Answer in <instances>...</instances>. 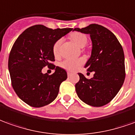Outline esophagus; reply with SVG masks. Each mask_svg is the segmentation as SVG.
<instances>
[{"label": "esophagus", "instance_id": "34e87169", "mask_svg": "<svg viewBox=\"0 0 135 135\" xmlns=\"http://www.w3.org/2000/svg\"><path fill=\"white\" fill-rule=\"evenodd\" d=\"M70 75H71V73L68 72V77H70Z\"/></svg>", "mask_w": 135, "mask_h": 135}]
</instances>
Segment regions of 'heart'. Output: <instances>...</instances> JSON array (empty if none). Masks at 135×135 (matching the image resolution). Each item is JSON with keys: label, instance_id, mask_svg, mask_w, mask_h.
Instances as JSON below:
<instances>
[{"label": "heart", "instance_id": "obj_1", "mask_svg": "<svg viewBox=\"0 0 135 135\" xmlns=\"http://www.w3.org/2000/svg\"><path fill=\"white\" fill-rule=\"evenodd\" d=\"M70 37L75 44L81 48L84 47L87 43L88 39L86 35L81 32H73L70 34ZM62 42V38L59 39L57 41L55 42V44L53 46V53L55 57H58L60 55V49ZM84 62L85 60L84 58L66 59L60 63V67L68 71L74 72L75 70H77L82 65H84Z\"/></svg>", "mask_w": 135, "mask_h": 135}]
</instances>
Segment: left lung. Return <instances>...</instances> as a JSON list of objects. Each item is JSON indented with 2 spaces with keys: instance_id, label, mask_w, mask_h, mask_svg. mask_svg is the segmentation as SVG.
<instances>
[{
  "instance_id": "1",
  "label": "left lung",
  "mask_w": 135,
  "mask_h": 135,
  "mask_svg": "<svg viewBox=\"0 0 135 135\" xmlns=\"http://www.w3.org/2000/svg\"><path fill=\"white\" fill-rule=\"evenodd\" d=\"M73 30L90 35L92 50L85 68L94 73L91 79L78 73L76 93L87 105H105L115 97L124 84L126 73L123 48L115 35L100 25L91 24Z\"/></svg>"
}]
</instances>
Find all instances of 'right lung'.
Returning <instances> with one entry per match:
<instances>
[{
    "instance_id": "right-lung-1",
    "label": "right lung",
    "mask_w": 135,
    "mask_h": 135,
    "mask_svg": "<svg viewBox=\"0 0 135 135\" xmlns=\"http://www.w3.org/2000/svg\"><path fill=\"white\" fill-rule=\"evenodd\" d=\"M73 28L51 29L36 25L26 29L14 42L8 57L11 85L17 96L27 105L41 108L53 102L60 86L68 78L67 72L54 62L53 46ZM48 66L55 71L43 74Z\"/></svg>"
}]
</instances>
